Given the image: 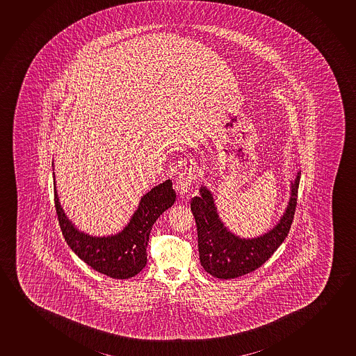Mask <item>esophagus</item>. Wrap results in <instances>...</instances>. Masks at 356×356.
Masks as SVG:
<instances>
[{"instance_id": "34e87169", "label": "esophagus", "mask_w": 356, "mask_h": 356, "mask_svg": "<svg viewBox=\"0 0 356 356\" xmlns=\"http://www.w3.org/2000/svg\"><path fill=\"white\" fill-rule=\"evenodd\" d=\"M192 184H193V174H192V171H184L176 179V191H177V193L181 197L186 196V195H188L191 192Z\"/></svg>"}]
</instances>
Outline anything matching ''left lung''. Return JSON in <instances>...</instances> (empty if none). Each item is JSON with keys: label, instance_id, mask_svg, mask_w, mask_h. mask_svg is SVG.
Returning <instances> with one entry per match:
<instances>
[{"label": "left lung", "instance_id": "1", "mask_svg": "<svg viewBox=\"0 0 356 356\" xmlns=\"http://www.w3.org/2000/svg\"><path fill=\"white\" fill-rule=\"evenodd\" d=\"M300 175L290 184V200L283 217L268 232L253 238L232 234L218 216L213 195L202 186L200 196L193 197L191 211L196 220L198 251L207 273L220 279H232L259 268L288 236L298 203Z\"/></svg>", "mask_w": 356, "mask_h": 356}]
</instances>
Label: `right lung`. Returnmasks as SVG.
Returning a JSON list of instances; mask_svg holds the SVG:
<instances>
[{"instance_id": "obj_1", "label": "right lung", "mask_w": 356, "mask_h": 356, "mask_svg": "<svg viewBox=\"0 0 356 356\" xmlns=\"http://www.w3.org/2000/svg\"><path fill=\"white\" fill-rule=\"evenodd\" d=\"M54 193L57 219L68 246L94 270L115 279L132 278L145 268L152 227L176 200L172 182L164 181L140 198L137 211L122 232L97 237L79 232L65 214L57 196L55 174Z\"/></svg>"}]
</instances>
